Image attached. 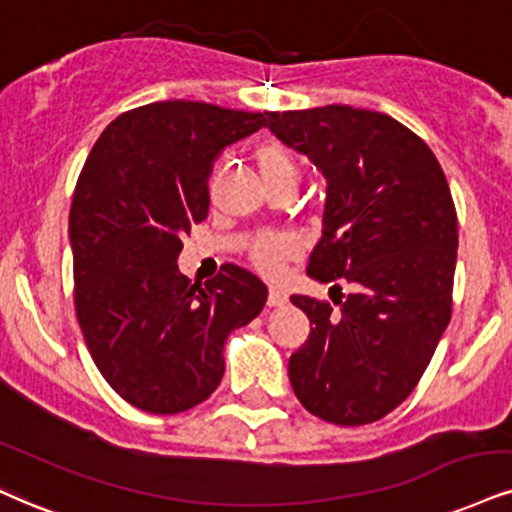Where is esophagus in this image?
Masks as SVG:
<instances>
[{
	"label": "esophagus",
	"mask_w": 512,
	"mask_h": 512,
	"mask_svg": "<svg viewBox=\"0 0 512 512\" xmlns=\"http://www.w3.org/2000/svg\"><path fill=\"white\" fill-rule=\"evenodd\" d=\"M286 303H288L286 291H281V288H272V291H269V298H267L269 307H283Z\"/></svg>",
	"instance_id": "1"
}]
</instances>
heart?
Instances as JSON below:
<instances>
[{"label":"heart","mask_w":512,"mask_h":512,"mask_svg":"<svg viewBox=\"0 0 512 512\" xmlns=\"http://www.w3.org/2000/svg\"><path fill=\"white\" fill-rule=\"evenodd\" d=\"M255 162L264 181H272V178H283V176H291V178L300 176L298 159H295L293 152L281 143H264L257 147ZM291 255H293V243L288 238H264L257 243L255 252H252V260H255L257 267H260V272H264L267 276H276L281 272L283 260Z\"/></svg>","instance_id":"b5f03b06"}]
</instances>
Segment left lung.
Returning a JSON list of instances; mask_svg holds the SVG:
<instances>
[{"mask_svg":"<svg viewBox=\"0 0 512 512\" xmlns=\"http://www.w3.org/2000/svg\"><path fill=\"white\" fill-rule=\"evenodd\" d=\"M264 126L326 178L307 274L334 283L329 291L353 288L338 310L291 295L312 324L288 360L291 386L326 422H377L410 396L451 322V188L427 143L381 112L326 104L267 112Z\"/></svg>","mask_w":512,"mask_h":512,"instance_id":"1","label":"left lung"}]
</instances>
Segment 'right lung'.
Here are the masks:
<instances>
[{"label": "right lung", "mask_w": 512, "mask_h": 512, "mask_svg": "<svg viewBox=\"0 0 512 512\" xmlns=\"http://www.w3.org/2000/svg\"><path fill=\"white\" fill-rule=\"evenodd\" d=\"M267 123L205 102H152L104 128L69 214L76 317L97 369L123 400L176 415L212 396L226 338L267 303L248 269L193 283L178 272L190 226L207 219L217 157Z\"/></svg>", "instance_id": "obj_1"}]
</instances>
